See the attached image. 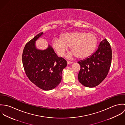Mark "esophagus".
Returning <instances> with one entry per match:
<instances>
[{"instance_id": "obj_1", "label": "esophagus", "mask_w": 125, "mask_h": 125, "mask_svg": "<svg viewBox=\"0 0 125 125\" xmlns=\"http://www.w3.org/2000/svg\"><path fill=\"white\" fill-rule=\"evenodd\" d=\"M67 64H72V63H73V62H70V61H67Z\"/></svg>"}]
</instances>
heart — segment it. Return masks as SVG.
<instances>
[{
  "instance_id": "obj_1",
  "label": "heart",
  "mask_w": 125,
  "mask_h": 125,
  "mask_svg": "<svg viewBox=\"0 0 125 125\" xmlns=\"http://www.w3.org/2000/svg\"><path fill=\"white\" fill-rule=\"evenodd\" d=\"M97 44V38L93 34L75 32L62 35L60 38H54L52 47L57 54L62 57L71 47L72 52L69 58L76 56L79 59L89 57L94 51Z\"/></svg>"
}]
</instances>
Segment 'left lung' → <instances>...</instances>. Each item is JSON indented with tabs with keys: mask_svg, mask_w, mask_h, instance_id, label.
Instances as JSON below:
<instances>
[{
	"mask_svg": "<svg viewBox=\"0 0 125 125\" xmlns=\"http://www.w3.org/2000/svg\"><path fill=\"white\" fill-rule=\"evenodd\" d=\"M112 56L111 46L104 39L101 42L95 52L78 62L80 65L78 74L79 82L89 88L95 87L102 83L110 68Z\"/></svg>",
	"mask_w": 125,
	"mask_h": 125,
	"instance_id": "left-lung-1",
	"label": "left lung"
}]
</instances>
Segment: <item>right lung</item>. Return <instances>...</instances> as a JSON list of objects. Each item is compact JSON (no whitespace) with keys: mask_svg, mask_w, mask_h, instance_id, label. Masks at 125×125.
I'll list each match as a JSON object with an SVG mask.
<instances>
[{"mask_svg":"<svg viewBox=\"0 0 125 125\" xmlns=\"http://www.w3.org/2000/svg\"><path fill=\"white\" fill-rule=\"evenodd\" d=\"M40 33L25 45L22 55L23 66L29 80L44 90L56 88L62 80L63 69L66 61L59 57L51 46L45 50L36 48V40L43 35Z\"/></svg>","mask_w":125,"mask_h":125,"instance_id":"right-lung-1","label":"right lung"}]
</instances>
